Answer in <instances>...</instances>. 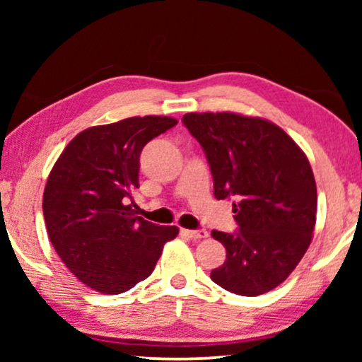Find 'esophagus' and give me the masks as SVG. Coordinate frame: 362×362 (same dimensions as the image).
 <instances>
[{"mask_svg": "<svg viewBox=\"0 0 362 362\" xmlns=\"http://www.w3.org/2000/svg\"><path fill=\"white\" fill-rule=\"evenodd\" d=\"M186 234L191 237V239L194 240H201V239H206L207 235V230L206 229H196V230H186Z\"/></svg>", "mask_w": 362, "mask_h": 362, "instance_id": "1", "label": "esophagus"}]
</instances>
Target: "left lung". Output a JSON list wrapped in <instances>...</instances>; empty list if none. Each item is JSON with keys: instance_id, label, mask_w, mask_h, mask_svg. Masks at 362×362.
<instances>
[{"instance_id": "obj_1", "label": "left lung", "mask_w": 362, "mask_h": 362, "mask_svg": "<svg viewBox=\"0 0 362 362\" xmlns=\"http://www.w3.org/2000/svg\"><path fill=\"white\" fill-rule=\"evenodd\" d=\"M214 177V196L230 199L239 230H212L226 262L211 272L242 296L274 290L288 279L313 239L316 182L308 158L275 123L240 113H186Z\"/></svg>"}]
</instances>
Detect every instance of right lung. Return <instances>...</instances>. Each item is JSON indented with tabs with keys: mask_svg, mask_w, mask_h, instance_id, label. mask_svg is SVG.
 <instances>
[{
	"mask_svg": "<svg viewBox=\"0 0 362 362\" xmlns=\"http://www.w3.org/2000/svg\"><path fill=\"white\" fill-rule=\"evenodd\" d=\"M177 123L171 117H132L74 136L47 177L42 212L49 240L82 284L107 295L148 279L176 226L136 216L140 153Z\"/></svg>",
	"mask_w": 362,
	"mask_h": 362,
	"instance_id": "add662e5",
	"label": "right lung"
}]
</instances>
